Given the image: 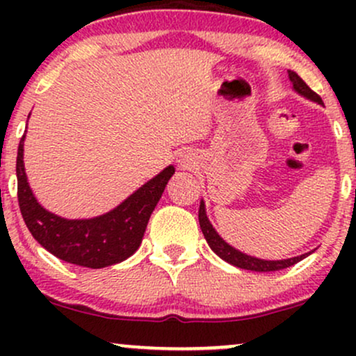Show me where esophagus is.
Instances as JSON below:
<instances>
[{"mask_svg":"<svg viewBox=\"0 0 356 356\" xmlns=\"http://www.w3.org/2000/svg\"><path fill=\"white\" fill-rule=\"evenodd\" d=\"M177 164H179V167H181V169H192V167H195V164H197V159H195L194 154L184 152V154L179 155Z\"/></svg>","mask_w":356,"mask_h":356,"instance_id":"obj_1","label":"esophagus"}]
</instances>
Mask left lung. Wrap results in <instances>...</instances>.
<instances>
[{
	"instance_id": "8db88e82",
	"label": "left lung",
	"mask_w": 356,
	"mask_h": 356,
	"mask_svg": "<svg viewBox=\"0 0 356 356\" xmlns=\"http://www.w3.org/2000/svg\"><path fill=\"white\" fill-rule=\"evenodd\" d=\"M288 76H289V81L293 83V90H295L296 93H300V95L305 97V99L316 102L318 105H323L321 97L318 95V93H314L313 90L309 88L308 85H306L305 81L300 79V76H298L296 72L289 70ZM199 224H201L204 238H206L207 244H209V248L212 249V251H214L216 254L220 257V259H224L226 263H229V264H232V266L241 268V269H249V271H257V273L280 271V269L293 266V264H296L298 261L305 259L306 256H309L313 252L312 251V252H306V254H301V256L288 257V259H276V261L261 259V257L249 256V254H246V252L232 248L229 243H226V241L220 238V236L218 234V231L212 227L209 218H207L206 204H204V201H201V206H199Z\"/></svg>"
}]
</instances>
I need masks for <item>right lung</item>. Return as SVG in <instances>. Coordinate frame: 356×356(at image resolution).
I'll list each match as a JSON object with an SVG mask.
<instances>
[{
  "mask_svg": "<svg viewBox=\"0 0 356 356\" xmlns=\"http://www.w3.org/2000/svg\"><path fill=\"white\" fill-rule=\"evenodd\" d=\"M24 137L19 140L16 157L18 202L33 238L58 259L83 268H107L132 256L140 246L150 214L175 172L174 165L165 167L138 187L115 209L92 219H65L36 201L24 172Z\"/></svg>",
  "mask_w": 356,
  "mask_h": 356,
  "instance_id": "obj_1",
  "label": "right lung"
}]
</instances>
